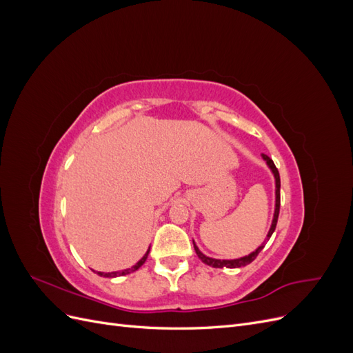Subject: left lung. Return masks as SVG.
Instances as JSON below:
<instances>
[{
	"label": "left lung",
	"instance_id": "8db88e82",
	"mask_svg": "<svg viewBox=\"0 0 353 353\" xmlns=\"http://www.w3.org/2000/svg\"><path fill=\"white\" fill-rule=\"evenodd\" d=\"M262 157L266 160V163H268V166L271 168L272 174L275 176V213H274V219H272V225H271V230L268 232V236H266V240H270L272 232L275 231V227H276V221H279V215H280V187H281V183H280V174H279V169H276V166L274 165L272 159H270L266 154H262ZM266 243V241H265ZM265 243L262 245H259L258 249H256L253 253H250L249 256H244V258H240V259H232V261H219V259H212V258H208V256L203 254L197 245L194 244V250L197 253V256L200 258L201 262H205L206 265L209 266H213V268H241V266H245L249 265L250 262H253L256 259V256L259 254V252L265 248Z\"/></svg>",
	"mask_w": 353,
	"mask_h": 353
}]
</instances>
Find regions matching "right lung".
I'll use <instances>...</instances> for the list:
<instances>
[{
    "label": "right lung",
    "instance_id": "obj_1",
    "mask_svg": "<svg viewBox=\"0 0 353 353\" xmlns=\"http://www.w3.org/2000/svg\"><path fill=\"white\" fill-rule=\"evenodd\" d=\"M148 252H150V249L147 250V253L143 256V258L138 261L132 268H130V270H123V271H117V272H110V274H103V272H99V275H103V276H108V279H112V276H119V275H126V274H131V272H134V271H137L138 268H140V266L145 262V259H147V256H148Z\"/></svg>",
    "mask_w": 353,
    "mask_h": 353
}]
</instances>
